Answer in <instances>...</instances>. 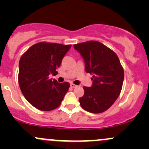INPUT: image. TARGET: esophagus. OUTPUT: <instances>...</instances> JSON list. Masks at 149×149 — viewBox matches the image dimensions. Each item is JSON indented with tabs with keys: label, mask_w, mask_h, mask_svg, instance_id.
Returning <instances> with one entry per match:
<instances>
[{
	"label": "esophagus",
	"mask_w": 149,
	"mask_h": 149,
	"mask_svg": "<svg viewBox=\"0 0 149 149\" xmlns=\"http://www.w3.org/2000/svg\"><path fill=\"white\" fill-rule=\"evenodd\" d=\"M70 85H71V88H76V87H78L76 85L73 84V83H71V84H70Z\"/></svg>",
	"instance_id": "1"
}]
</instances>
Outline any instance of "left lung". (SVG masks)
<instances>
[{
    "label": "left lung",
    "instance_id": "obj_1",
    "mask_svg": "<svg viewBox=\"0 0 149 149\" xmlns=\"http://www.w3.org/2000/svg\"><path fill=\"white\" fill-rule=\"evenodd\" d=\"M84 59L85 71L92 74L91 87H84L79 99L83 109L100 113L109 109L120 93L124 71L113 51L100 42L90 40L73 45Z\"/></svg>",
    "mask_w": 149,
    "mask_h": 149
}]
</instances>
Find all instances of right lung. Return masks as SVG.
Returning a JSON list of instances; mask_svg holds the SVG:
<instances>
[{
	"instance_id": "right-lung-1",
	"label": "right lung",
	"mask_w": 149,
	"mask_h": 149,
	"mask_svg": "<svg viewBox=\"0 0 149 149\" xmlns=\"http://www.w3.org/2000/svg\"><path fill=\"white\" fill-rule=\"evenodd\" d=\"M71 45L41 42L29 47L19 63V85L26 100L34 107L48 111L59 107L69 90L67 82L49 79L71 48Z\"/></svg>"
}]
</instances>
